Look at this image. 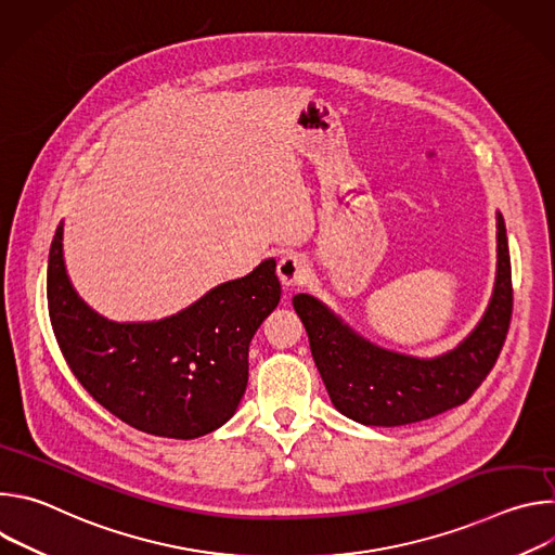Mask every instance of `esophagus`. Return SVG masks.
Wrapping results in <instances>:
<instances>
[{"label":"esophagus","instance_id":"obj_1","mask_svg":"<svg viewBox=\"0 0 555 555\" xmlns=\"http://www.w3.org/2000/svg\"><path fill=\"white\" fill-rule=\"evenodd\" d=\"M276 274L285 287H292V285H302L309 279L311 268L307 259H302L300 255H285L279 261Z\"/></svg>","mask_w":555,"mask_h":555}]
</instances>
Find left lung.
Masks as SVG:
<instances>
[{
    "mask_svg": "<svg viewBox=\"0 0 555 555\" xmlns=\"http://www.w3.org/2000/svg\"><path fill=\"white\" fill-rule=\"evenodd\" d=\"M496 281L479 325L452 351L424 360L382 349L309 294L292 305L332 404L364 426H406L430 420L472 398L503 349L512 321V263L503 215L496 212Z\"/></svg>",
    "mask_w": 555,
    "mask_h": 555,
    "instance_id": "left-lung-1",
    "label": "left lung"
}]
</instances>
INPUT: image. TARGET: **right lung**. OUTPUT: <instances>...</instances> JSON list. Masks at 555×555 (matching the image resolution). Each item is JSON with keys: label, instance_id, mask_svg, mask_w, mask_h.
Segmentation results:
<instances>
[{"label": "right lung", "instance_id": "obj_1", "mask_svg": "<svg viewBox=\"0 0 555 555\" xmlns=\"http://www.w3.org/2000/svg\"><path fill=\"white\" fill-rule=\"evenodd\" d=\"M279 300L276 261L266 259L169 319L114 323L72 287L63 223L50 246L48 311L67 366L103 409L155 437L195 439L234 415L250 340Z\"/></svg>", "mask_w": 555, "mask_h": 555}]
</instances>
